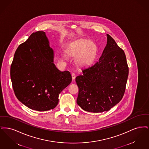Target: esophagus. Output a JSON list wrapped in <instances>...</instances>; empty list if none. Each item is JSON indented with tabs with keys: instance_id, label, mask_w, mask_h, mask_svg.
I'll return each mask as SVG.
<instances>
[{
	"instance_id": "1",
	"label": "esophagus",
	"mask_w": 149,
	"mask_h": 149,
	"mask_svg": "<svg viewBox=\"0 0 149 149\" xmlns=\"http://www.w3.org/2000/svg\"><path fill=\"white\" fill-rule=\"evenodd\" d=\"M71 76H72V80H74L75 78H76V75L75 73H72L71 74Z\"/></svg>"
}]
</instances>
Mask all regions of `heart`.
Returning <instances> with one entry per match:
<instances>
[{"label":"heart","mask_w":149,"mask_h":149,"mask_svg":"<svg viewBox=\"0 0 149 149\" xmlns=\"http://www.w3.org/2000/svg\"><path fill=\"white\" fill-rule=\"evenodd\" d=\"M98 52L97 46L94 42L87 40H79L71 44L68 53L72 56H76V63L85 66L92 63Z\"/></svg>","instance_id":"b5f03b06"}]
</instances>
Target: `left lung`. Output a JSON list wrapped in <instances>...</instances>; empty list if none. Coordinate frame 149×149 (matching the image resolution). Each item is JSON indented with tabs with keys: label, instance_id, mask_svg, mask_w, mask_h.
Returning <instances> with one entry per match:
<instances>
[{
	"label": "left lung",
	"instance_id": "left-lung-1",
	"mask_svg": "<svg viewBox=\"0 0 149 149\" xmlns=\"http://www.w3.org/2000/svg\"><path fill=\"white\" fill-rule=\"evenodd\" d=\"M107 36L106 46L95 64L82 69L76 77L77 104L89 112L108 111L120 102L126 89L128 67L125 54L113 38Z\"/></svg>",
	"mask_w": 149,
	"mask_h": 149
}]
</instances>
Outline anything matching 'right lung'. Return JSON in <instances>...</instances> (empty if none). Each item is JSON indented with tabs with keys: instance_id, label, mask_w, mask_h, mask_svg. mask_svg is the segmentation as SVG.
Returning a JSON list of instances; mask_svg holds the SVG:
<instances>
[{
	"instance_id": "1",
	"label": "right lung",
	"mask_w": 149,
	"mask_h": 149,
	"mask_svg": "<svg viewBox=\"0 0 149 149\" xmlns=\"http://www.w3.org/2000/svg\"><path fill=\"white\" fill-rule=\"evenodd\" d=\"M15 95L22 103L37 111L53 109L58 95L72 80L70 72L54 64V51L43 31L33 33L16 50L10 66Z\"/></svg>"
}]
</instances>
